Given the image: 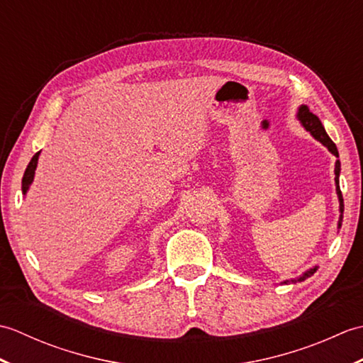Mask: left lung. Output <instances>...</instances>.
I'll return each mask as SVG.
<instances>
[{
  "label": "left lung",
  "mask_w": 363,
  "mask_h": 363,
  "mask_svg": "<svg viewBox=\"0 0 363 363\" xmlns=\"http://www.w3.org/2000/svg\"><path fill=\"white\" fill-rule=\"evenodd\" d=\"M298 120L301 121V125H303L304 128H306V130H309V133L317 138V140L320 142V143H323L326 146V148L334 154L335 157H338V151H337V146H335V143L330 140L329 138V135L326 134V130H325V126L321 125V121H320V118L317 117V115L315 113H312L311 111H309V107L307 106H301L299 109H298ZM338 176H340V160H337L335 162V190H337V196H338V203H340V220H338V228L342 226V220H343V209H345V206H343V196H342V190H340V186H338ZM317 268L318 267H313V268H311L309 272H306L303 276H299V277H296V279H291V282H301V281H304V279H307V277H311L315 272H317ZM289 281H285V284H287Z\"/></svg>",
  "instance_id": "1"
}]
</instances>
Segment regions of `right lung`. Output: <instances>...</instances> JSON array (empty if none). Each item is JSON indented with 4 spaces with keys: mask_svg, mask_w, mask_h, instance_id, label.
I'll use <instances>...</instances> for the list:
<instances>
[{
    "mask_svg": "<svg viewBox=\"0 0 363 363\" xmlns=\"http://www.w3.org/2000/svg\"><path fill=\"white\" fill-rule=\"evenodd\" d=\"M38 154H40V151L34 154V157L30 159L25 174H23V179H21V191H23V195H26V191L29 190V186L34 181V174H35V168H37V162H38Z\"/></svg>",
    "mask_w": 363,
    "mask_h": 363,
    "instance_id": "right-lung-1",
    "label": "right lung"
}]
</instances>
